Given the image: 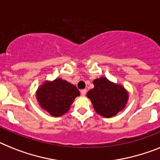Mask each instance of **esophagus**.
<instances>
[{
  "mask_svg": "<svg viewBox=\"0 0 160 160\" xmlns=\"http://www.w3.org/2000/svg\"><path fill=\"white\" fill-rule=\"evenodd\" d=\"M86 92H87V90L86 89H82L81 91H80V93H81L82 96H85Z\"/></svg>",
  "mask_w": 160,
  "mask_h": 160,
  "instance_id": "obj_1",
  "label": "esophagus"
}]
</instances>
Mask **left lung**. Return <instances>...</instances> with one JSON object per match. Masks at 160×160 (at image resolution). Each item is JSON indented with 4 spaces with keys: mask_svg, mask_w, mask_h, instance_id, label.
<instances>
[{
    "mask_svg": "<svg viewBox=\"0 0 160 160\" xmlns=\"http://www.w3.org/2000/svg\"><path fill=\"white\" fill-rule=\"evenodd\" d=\"M94 88L87 92L97 113L112 118L124 109L129 99L128 92L122 85L111 82L106 77L95 79Z\"/></svg>",
    "mask_w": 160,
    "mask_h": 160,
    "instance_id": "left-lung-1",
    "label": "left lung"
}]
</instances>
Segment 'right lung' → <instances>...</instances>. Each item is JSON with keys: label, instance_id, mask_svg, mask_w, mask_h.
I'll list each match as a JSON object with an SVG mask.
<instances>
[{"label": "right lung", "instance_id": "1", "mask_svg": "<svg viewBox=\"0 0 160 160\" xmlns=\"http://www.w3.org/2000/svg\"><path fill=\"white\" fill-rule=\"evenodd\" d=\"M80 91L74 84L67 80L56 78L46 80L36 91V99L40 107L53 117H60L70 109Z\"/></svg>", "mask_w": 160, "mask_h": 160}]
</instances>
